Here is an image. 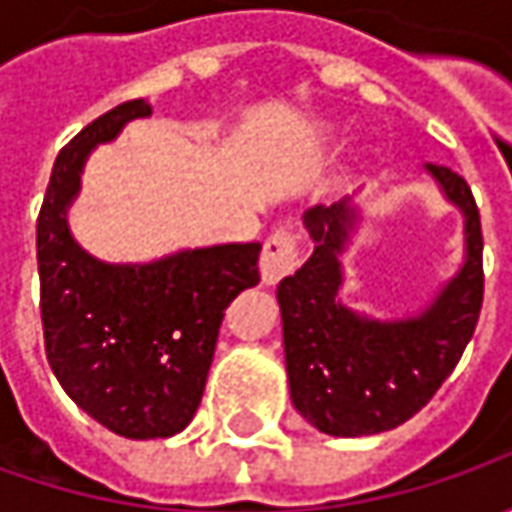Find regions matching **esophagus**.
Masks as SVG:
<instances>
[{"label": "esophagus", "instance_id": "34e87169", "mask_svg": "<svg viewBox=\"0 0 512 512\" xmlns=\"http://www.w3.org/2000/svg\"><path fill=\"white\" fill-rule=\"evenodd\" d=\"M299 262V236L287 227H279L267 236L262 247V279L265 285H276L279 279H285L287 273L296 270Z\"/></svg>", "mask_w": 512, "mask_h": 512}]
</instances>
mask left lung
<instances>
[{
    "label": "left lung",
    "mask_w": 512,
    "mask_h": 512,
    "mask_svg": "<svg viewBox=\"0 0 512 512\" xmlns=\"http://www.w3.org/2000/svg\"><path fill=\"white\" fill-rule=\"evenodd\" d=\"M450 202L464 210L467 259L424 313L402 322L356 316L336 293L342 256L356 227L350 199L310 207L305 225L316 242L305 265L279 285L290 399L316 430L373 436L413 419L462 359L484 299L482 219L459 173L427 165Z\"/></svg>",
    "instance_id": "1"
}]
</instances>
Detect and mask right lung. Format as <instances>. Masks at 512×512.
I'll list each match as a JSON object with an SVG mask.
<instances>
[{"label": "right lung", "mask_w": 512, "mask_h": 512, "mask_svg": "<svg viewBox=\"0 0 512 512\" xmlns=\"http://www.w3.org/2000/svg\"><path fill=\"white\" fill-rule=\"evenodd\" d=\"M145 99L116 105L59 150L36 219L39 310L50 370L73 402L128 439H168L205 393L227 305L259 285L262 245L185 250L153 265H108L73 242L68 205L88 153Z\"/></svg>", "instance_id": "add662e5"}]
</instances>
